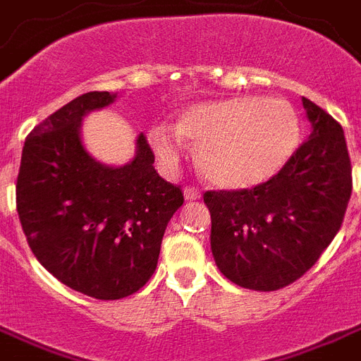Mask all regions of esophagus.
Returning a JSON list of instances; mask_svg holds the SVG:
<instances>
[{"mask_svg": "<svg viewBox=\"0 0 361 361\" xmlns=\"http://www.w3.org/2000/svg\"><path fill=\"white\" fill-rule=\"evenodd\" d=\"M184 199L186 201H197V199H201V190L195 186L184 188Z\"/></svg>", "mask_w": 361, "mask_h": 361, "instance_id": "obj_1", "label": "esophagus"}]
</instances>
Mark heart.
I'll return each instance as SVG.
<instances>
[{
    "mask_svg": "<svg viewBox=\"0 0 361 361\" xmlns=\"http://www.w3.org/2000/svg\"><path fill=\"white\" fill-rule=\"evenodd\" d=\"M180 135L197 147V166L207 180L228 190L252 188L284 168L299 145V118L284 99H232L199 103L186 109L177 133L157 125L151 145L166 164L180 154Z\"/></svg>",
    "mask_w": 361,
    "mask_h": 361,
    "instance_id": "heart-1",
    "label": "heart"
}]
</instances>
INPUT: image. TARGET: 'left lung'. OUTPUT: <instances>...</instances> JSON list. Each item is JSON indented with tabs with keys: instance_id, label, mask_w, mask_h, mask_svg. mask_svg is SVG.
<instances>
[{
	"instance_id": "left-lung-1",
	"label": "left lung",
	"mask_w": 361,
	"mask_h": 361,
	"mask_svg": "<svg viewBox=\"0 0 361 361\" xmlns=\"http://www.w3.org/2000/svg\"><path fill=\"white\" fill-rule=\"evenodd\" d=\"M312 133L284 168L251 190L204 193L217 267L234 284L275 291L305 275L343 223L353 168L341 125L302 97Z\"/></svg>"
}]
</instances>
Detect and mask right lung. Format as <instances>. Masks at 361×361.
<instances>
[{
    "label": "right lung",
    "mask_w": 361,
    "mask_h": 361,
    "mask_svg": "<svg viewBox=\"0 0 361 361\" xmlns=\"http://www.w3.org/2000/svg\"><path fill=\"white\" fill-rule=\"evenodd\" d=\"M118 94L88 92L53 112L25 138L16 208L32 255L71 290L99 300L129 297L157 269L164 232L183 190L153 168L144 134L129 164L92 159L80 121Z\"/></svg>",
    "instance_id": "obj_1"
}]
</instances>
